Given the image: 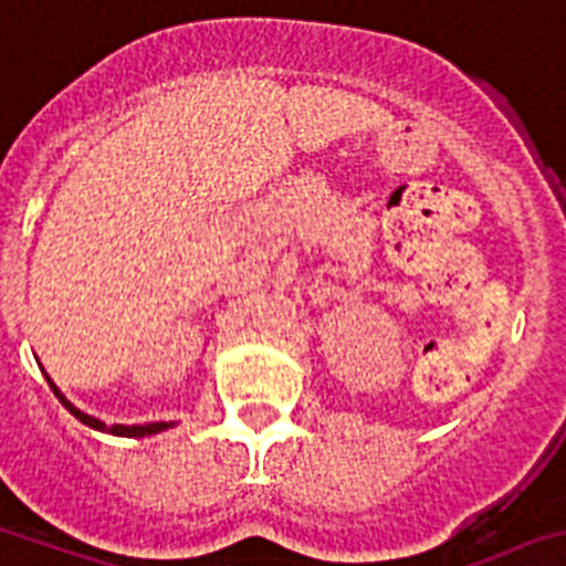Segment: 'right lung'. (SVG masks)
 Returning <instances> with one entry per match:
<instances>
[{
    "label": "right lung",
    "mask_w": 566,
    "mask_h": 566,
    "mask_svg": "<svg viewBox=\"0 0 566 566\" xmlns=\"http://www.w3.org/2000/svg\"><path fill=\"white\" fill-rule=\"evenodd\" d=\"M46 380H50V389L55 391L57 400H61L63 406H66L69 411H72L74 417L80 419V422L88 424V428H94V430H105V433H113V436H149V433H158V430L171 428V422H153V424H105V422H99V419H94V417H88V413H83V411H80V408H74L72 402H69L66 397H63L61 391H57V386L52 384V378H46Z\"/></svg>",
    "instance_id": "1"
}]
</instances>
